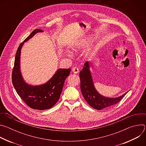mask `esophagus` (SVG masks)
<instances>
[{
  "instance_id": "34e87169",
  "label": "esophagus",
  "mask_w": 146,
  "mask_h": 146,
  "mask_svg": "<svg viewBox=\"0 0 146 146\" xmlns=\"http://www.w3.org/2000/svg\"><path fill=\"white\" fill-rule=\"evenodd\" d=\"M72 71L74 73V74H77V73H78L79 72V69L76 68V67H74L73 69H72Z\"/></svg>"
}]
</instances>
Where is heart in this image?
I'll return each mask as SVG.
<instances>
[{
	"label": "heart",
	"instance_id": "b5f03b06",
	"mask_svg": "<svg viewBox=\"0 0 146 146\" xmlns=\"http://www.w3.org/2000/svg\"><path fill=\"white\" fill-rule=\"evenodd\" d=\"M88 44V41H81L80 42H79L77 44H73L71 46V48L72 49H73V50H77L80 48H81V47H83L85 45L87 44ZM96 53V50L94 49H92V50H88V51L86 53V56H93Z\"/></svg>",
	"mask_w": 146,
	"mask_h": 146
}]
</instances>
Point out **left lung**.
<instances>
[{
	"instance_id": "obj_1",
	"label": "left lung",
	"mask_w": 146,
	"mask_h": 146,
	"mask_svg": "<svg viewBox=\"0 0 146 146\" xmlns=\"http://www.w3.org/2000/svg\"><path fill=\"white\" fill-rule=\"evenodd\" d=\"M90 62H86L82 70L80 72L81 93L86 102L95 109L102 110L119 102L128 92L117 98H108L100 94L96 90L92 73L90 70Z\"/></svg>"
}]
</instances>
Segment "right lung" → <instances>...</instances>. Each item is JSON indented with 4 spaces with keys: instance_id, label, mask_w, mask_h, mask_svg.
Masks as SVG:
<instances>
[{
    "instance_id": "1",
    "label": "right lung",
    "mask_w": 146,
    "mask_h": 146,
    "mask_svg": "<svg viewBox=\"0 0 146 146\" xmlns=\"http://www.w3.org/2000/svg\"><path fill=\"white\" fill-rule=\"evenodd\" d=\"M39 32H43V31L38 29L34 30L18 48L12 82L16 92L28 106L33 109L44 110L53 107L59 100L65 80L69 76L71 69H58L52 77L43 84L33 86L25 82L21 72V51L24 43Z\"/></svg>"
}]
</instances>
